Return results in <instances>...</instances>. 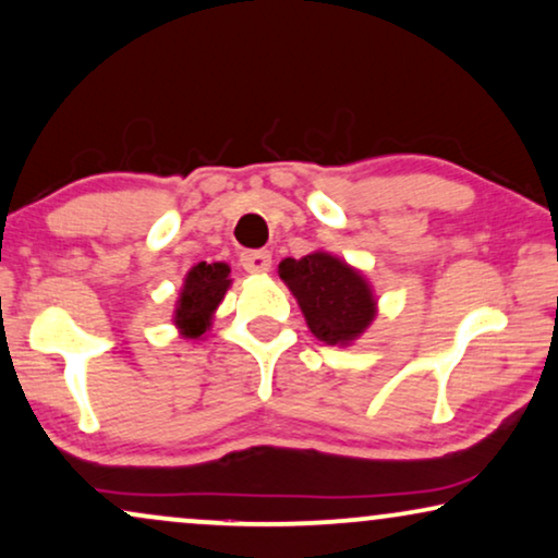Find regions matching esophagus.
I'll use <instances>...</instances> for the list:
<instances>
[{"instance_id":"obj_1","label":"esophagus","mask_w":558,"mask_h":558,"mask_svg":"<svg viewBox=\"0 0 558 558\" xmlns=\"http://www.w3.org/2000/svg\"><path fill=\"white\" fill-rule=\"evenodd\" d=\"M241 266L248 274H266V271L271 269V254H269V251H264V248L243 251V254H241Z\"/></svg>"}]
</instances>
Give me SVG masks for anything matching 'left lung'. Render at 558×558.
Instances as JSON below:
<instances>
[{
    "label": "left lung",
    "instance_id": "obj_1",
    "mask_svg": "<svg viewBox=\"0 0 558 558\" xmlns=\"http://www.w3.org/2000/svg\"><path fill=\"white\" fill-rule=\"evenodd\" d=\"M279 279L294 294L310 332L327 345H353L378 315V300L365 274L330 251L284 258Z\"/></svg>",
    "mask_w": 558,
    "mask_h": 558
}]
</instances>
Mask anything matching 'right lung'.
Wrapping results in <instances>:
<instances>
[{"label":"right lung","mask_w":558,"mask_h":558,"mask_svg":"<svg viewBox=\"0 0 558 558\" xmlns=\"http://www.w3.org/2000/svg\"><path fill=\"white\" fill-rule=\"evenodd\" d=\"M231 284V266L223 262H201L185 274L172 312V323L182 338L201 340L210 330L218 304Z\"/></svg>","instance_id":"obj_1"}]
</instances>
